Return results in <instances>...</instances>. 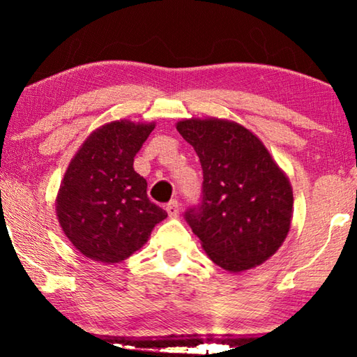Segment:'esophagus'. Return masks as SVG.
<instances>
[{
	"label": "esophagus",
	"instance_id": "esophagus-1",
	"mask_svg": "<svg viewBox=\"0 0 357 357\" xmlns=\"http://www.w3.org/2000/svg\"><path fill=\"white\" fill-rule=\"evenodd\" d=\"M167 213H168V215L172 217V219H176V217H179V203H178V200H172L170 203L167 204Z\"/></svg>",
	"mask_w": 357,
	"mask_h": 357
}]
</instances>
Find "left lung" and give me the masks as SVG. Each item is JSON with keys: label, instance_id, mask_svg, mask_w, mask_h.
Masks as SVG:
<instances>
[{"label": "left lung", "instance_id": "1", "mask_svg": "<svg viewBox=\"0 0 357 357\" xmlns=\"http://www.w3.org/2000/svg\"><path fill=\"white\" fill-rule=\"evenodd\" d=\"M176 129L200 157L202 197L184 213L209 258L229 271L255 268L289 231L293 190L258 138L223 119H185Z\"/></svg>", "mask_w": 357, "mask_h": 357}]
</instances>
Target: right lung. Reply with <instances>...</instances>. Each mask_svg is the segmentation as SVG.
<instances>
[{"mask_svg": "<svg viewBox=\"0 0 357 357\" xmlns=\"http://www.w3.org/2000/svg\"><path fill=\"white\" fill-rule=\"evenodd\" d=\"M154 124L114 121L93 132L68 167L56 198L66 236L84 257L119 263L146 243L167 213L148 198L134 157Z\"/></svg>", "mask_w": 357, "mask_h": 357, "instance_id": "obj_1", "label": "right lung"}]
</instances>
